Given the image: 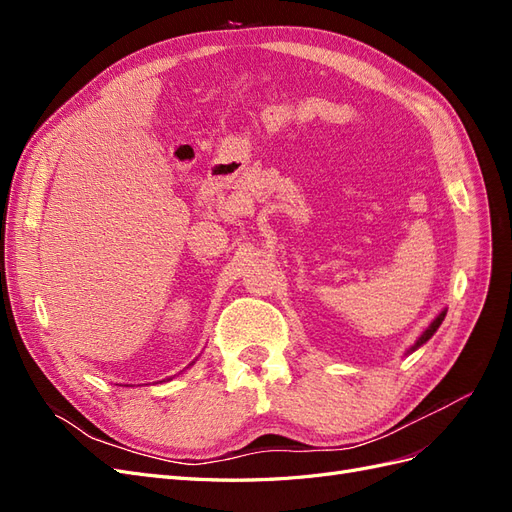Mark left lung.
Masks as SVG:
<instances>
[{
	"label": "left lung",
	"instance_id": "8db88e82",
	"mask_svg": "<svg viewBox=\"0 0 512 512\" xmlns=\"http://www.w3.org/2000/svg\"><path fill=\"white\" fill-rule=\"evenodd\" d=\"M444 316H446V312H442V314H440V316H438V318H436V320H433V322H431V324H429V329H427V331H425V333H423V335H421V337H418V342H416V344H414V348H412V350H416V348H418V346H423V344H425V342H427V339H429V337H431V335H433V333H436V331H438V327H440V324H442V320H444Z\"/></svg>",
	"mask_w": 512,
	"mask_h": 512
}]
</instances>
